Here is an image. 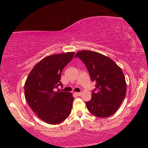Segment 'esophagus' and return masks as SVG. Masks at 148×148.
<instances>
[{"mask_svg":"<svg viewBox=\"0 0 148 148\" xmlns=\"http://www.w3.org/2000/svg\"><path fill=\"white\" fill-rule=\"evenodd\" d=\"M74 95H76V96L79 97V96H80V95H81V92H74Z\"/></svg>","mask_w":148,"mask_h":148,"instance_id":"obj_1","label":"esophagus"}]
</instances>
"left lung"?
<instances>
[{
	"label": "left lung",
	"instance_id": "left-lung-1",
	"mask_svg": "<svg viewBox=\"0 0 148 148\" xmlns=\"http://www.w3.org/2000/svg\"><path fill=\"white\" fill-rule=\"evenodd\" d=\"M86 65L91 81L95 82L92 97L86 102L87 109L99 117H109L123 101L127 91L124 74L120 67L109 57L92 51L83 50L76 54Z\"/></svg>",
	"mask_w": 148,
	"mask_h": 148
}]
</instances>
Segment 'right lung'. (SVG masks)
Returning <instances> with one entry per match:
<instances>
[{"label": "right lung", "mask_w": 148, "mask_h": 148, "mask_svg": "<svg viewBox=\"0 0 148 148\" xmlns=\"http://www.w3.org/2000/svg\"><path fill=\"white\" fill-rule=\"evenodd\" d=\"M74 52L45 57L30 72L25 84V96L31 108L49 124H59L71 114L74 97L71 92L55 91L62 84L61 75Z\"/></svg>", "instance_id": "1"}]
</instances>
